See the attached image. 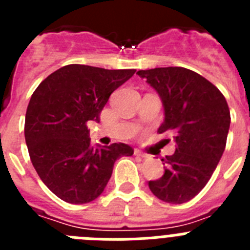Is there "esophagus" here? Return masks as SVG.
<instances>
[{"label": "esophagus", "instance_id": "34e87169", "mask_svg": "<svg viewBox=\"0 0 250 250\" xmlns=\"http://www.w3.org/2000/svg\"><path fill=\"white\" fill-rule=\"evenodd\" d=\"M134 154H135L136 156H140V158H144V159L149 158V155H147V154H145V152L140 151V150H139V149H135V150H134Z\"/></svg>", "mask_w": 250, "mask_h": 250}]
</instances>
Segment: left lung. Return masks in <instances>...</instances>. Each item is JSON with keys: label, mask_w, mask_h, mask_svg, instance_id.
Segmentation results:
<instances>
[{"label": "left lung", "mask_w": 250, "mask_h": 250, "mask_svg": "<svg viewBox=\"0 0 250 250\" xmlns=\"http://www.w3.org/2000/svg\"><path fill=\"white\" fill-rule=\"evenodd\" d=\"M136 74L163 103L165 118L158 132H171L176 144L173 155L161 159L164 175L150 180V190L163 202L183 204L207 185L224 152L230 126L228 104L210 81L185 67Z\"/></svg>", "instance_id": "left-lung-1"}]
</instances>
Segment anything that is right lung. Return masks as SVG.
<instances>
[{
	"mask_svg": "<svg viewBox=\"0 0 250 250\" xmlns=\"http://www.w3.org/2000/svg\"><path fill=\"white\" fill-rule=\"evenodd\" d=\"M134 74L72 63L48 75L31 96L25 119L28 154L43 184L63 202L96 199L115 161L134 154L123 143L92 147L87 129V121H100L110 95Z\"/></svg>",
	"mask_w": 250,
	"mask_h": 250,
	"instance_id": "add662e5",
	"label": "right lung"
}]
</instances>
